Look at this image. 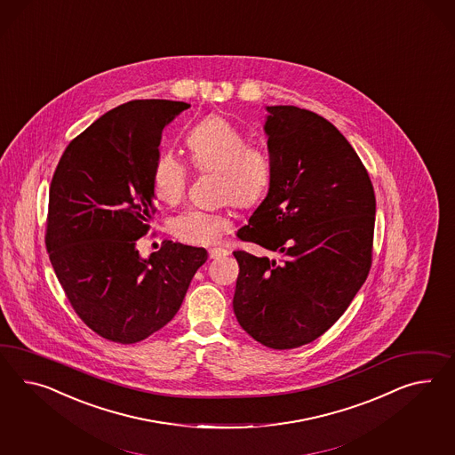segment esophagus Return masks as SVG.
Segmentation results:
<instances>
[{
    "mask_svg": "<svg viewBox=\"0 0 455 455\" xmlns=\"http://www.w3.org/2000/svg\"><path fill=\"white\" fill-rule=\"evenodd\" d=\"M227 255H228V250H225V248H212L209 251L210 259H221Z\"/></svg>",
    "mask_w": 455,
    "mask_h": 455,
    "instance_id": "34e87169",
    "label": "esophagus"
}]
</instances>
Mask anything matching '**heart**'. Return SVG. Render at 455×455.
Wrapping results in <instances>:
<instances>
[{"instance_id":"1","label":"heart","mask_w":455,"mask_h":455,"mask_svg":"<svg viewBox=\"0 0 455 455\" xmlns=\"http://www.w3.org/2000/svg\"><path fill=\"white\" fill-rule=\"evenodd\" d=\"M190 165L198 172H215V198L230 200L238 209H251L265 198L271 184V160L261 148L250 146L246 135L228 119L209 116L185 137ZM188 169L172 152H160L152 169V194L167 205L185 196ZM232 228L223 210L190 209L171 220L175 238L190 245H212Z\"/></svg>"}]
</instances>
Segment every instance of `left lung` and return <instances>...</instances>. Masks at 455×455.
Wrapping results in <instances>:
<instances>
[{"instance_id": "1", "label": "left lung", "mask_w": 455, "mask_h": 455, "mask_svg": "<svg viewBox=\"0 0 455 455\" xmlns=\"http://www.w3.org/2000/svg\"><path fill=\"white\" fill-rule=\"evenodd\" d=\"M271 175L265 200L238 238L280 259L234 251V311L273 349L328 331L368 278L376 196L356 150L331 123L295 106H268Z\"/></svg>"}]
</instances>
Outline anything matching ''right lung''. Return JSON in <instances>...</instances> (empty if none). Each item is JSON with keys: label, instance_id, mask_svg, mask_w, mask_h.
I'll list each match as a JSON object with an SVG mask.
<instances>
[{"label": "right lung", "instance_id": "obj_1", "mask_svg": "<svg viewBox=\"0 0 455 455\" xmlns=\"http://www.w3.org/2000/svg\"><path fill=\"white\" fill-rule=\"evenodd\" d=\"M188 108L144 99L106 112L69 142L51 180V265L77 316L114 343H139L172 320L209 257L171 240L148 259L137 250L156 215L162 131Z\"/></svg>", "mask_w": 455, "mask_h": 455}]
</instances>
